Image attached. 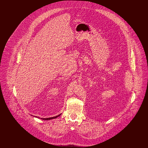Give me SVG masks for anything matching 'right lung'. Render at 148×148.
I'll list each match as a JSON object with an SVG mask.
<instances>
[{"mask_svg": "<svg viewBox=\"0 0 148 148\" xmlns=\"http://www.w3.org/2000/svg\"><path fill=\"white\" fill-rule=\"evenodd\" d=\"M60 115H61V114H59V115H57V116H54V117H51V118H40V119H41L45 120L53 119H55V118H56L57 117L59 116ZM35 117H36V118H39L38 116H35Z\"/></svg>", "mask_w": 148, "mask_h": 148, "instance_id": "right-lung-1", "label": "right lung"}]
</instances>
